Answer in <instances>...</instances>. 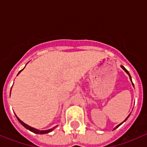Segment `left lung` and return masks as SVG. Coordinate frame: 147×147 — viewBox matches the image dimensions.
<instances>
[{"label":"left lung","mask_w":147,"mask_h":147,"mask_svg":"<svg viewBox=\"0 0 147 147\" xmlns=\"http://www.w3.org/2000/svg\"><path fill=\"white\" fill-rule=\"evenodd\" d=\"M121 67H122V69L124 70V71H125V72H126V73H127V74L129 75V79H130L131 82H132V79H131V76H130V74H129V72H128V71H127V69H126L125 67H124V66H123V65H121ZM132 85H133V86H134V85H133V83H132ZM129 115H128V116H127V119H125V120H124V121L122 122V123H121V124H119V125H118V126H116V127H115V128H114V129H113V130H114V129H116V128H118V127H119V126H120V125H121V124H123V123H124V121H126V120H127V119H128V117H129Z\"/></svg>","instance_id":"1"}]
</instances>
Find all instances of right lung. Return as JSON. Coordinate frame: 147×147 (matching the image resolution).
<instances>
[{
	"instance_id": "add662e5",
	"label": "right lung",
	"mask_w": 147,
	"mask_h": 147,
	"mask_svg": "<svg viewBox=\"0 0 147 147\" xmlns=\"http://www.w3.org/2000/svg\"><path fill=\"white\" fill-rule=\"evenodd\" d=\"M21 71H22V70H21V71H20V72L18 73V74H20V73L21 72ZM16 117H17V119H18V120L19 121V122H20V124H21L23 126V127H25V128H26L27 129H28V130L32 131V132H34V133H36V134H46V133H49V132H51V131H52L53 129H54V128H56V127H57V126H56V127H53L52 129H47V130H40V129H35V128H33V127H30V126L27 125V124H25V123H24V122L20 120V119H19V118H18V116H17V115H16Z\"/></svg>"
}]
</instances>
